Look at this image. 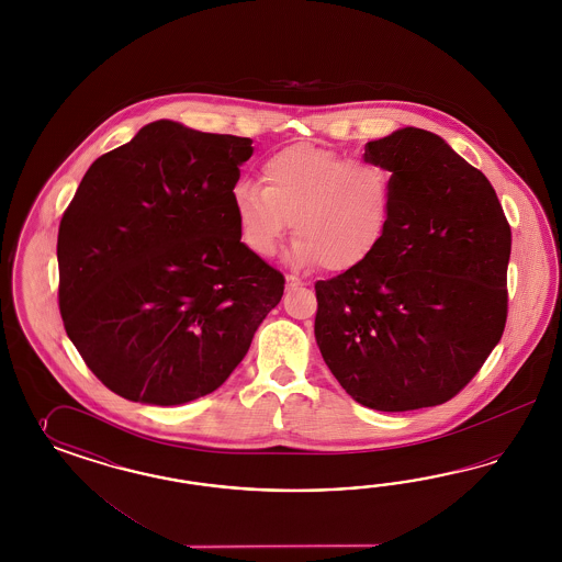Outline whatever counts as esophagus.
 Returning a JSON list of instances; mask_svg holds the SVG:
<instances>
[{
	"mask_svg": "<svg viewBox=\"0 0 562 562\" xmlns=\"http://www.w3.org/2000/svg\"><path fill=\"white\" fill-rule=\"evenodd\" d=\"M286 284H289V289H299V286H305V282L301 280V278H296V276H286Z\"/></svg>",
	"mask_w": 562,
	"mask_h": 562,
	"instance_id": "1",
	"label": "esophagus"
}]
</instances>
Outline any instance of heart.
Returning <instances> with one entry per match:
<instances>
[{
    "label": "heart",
    "instance_id": "heart-1",
    "mask_svg": "<svg viewBox=\"0 0 562 562\" xmlns=\"http://www.w3.org/2000/svg\"><path fill=\"white\" fill-rule=\"evenodd\" d=\"M263 186L240 181L233 205L243 243L270 257L292 222V259L346 272L373 254L392 214V172L352 154L294 144L261 165Z\"/></svg>",
    "mask_w": 562,
    "mask_h": 562
}]
</instances>
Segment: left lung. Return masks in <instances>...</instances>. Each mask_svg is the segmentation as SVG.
<instances>
[{"label": "left lung", "mask_w": 562, "mask_h": 562, "mask_svg": "<svg viewBox=\"0 0 562 562\" xmlns=\"http://www.w3.org/2000/svg\"><path fill=\"white\" fill-rule=\"evenodd\" d=\"M392 172L387 231L360 266L315 284V338L358 404L449 402L507 324L510 226L484 172L441 137L404 127L364 146Z\"/></svg>", "instance_id": "8db88e82"}]
</instances>
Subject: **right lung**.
I'll list each match as a JSON object with an SVG mask.
<instances>
[{"label":"right lung","instance_id":"add662e5","mask_svg":"<svg viewBox=\"0 0 562 562\" xmlns=\"http://www.w3.org/2000/svg\"><path fill=\"white\" fill-rule=\"evenodd\" d=\"M249 137L154 121L102 154L59 224V311L104 387L177 406L218 390L280 303L284 276L240 243Z\"/></svg>","mask_w":562,"mask_h":562}]
</instances>
